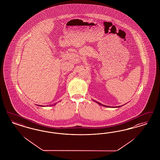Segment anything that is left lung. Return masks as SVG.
<instances>
[{
    "label": "left lung",
    "instance_id": "obj_1",
    "mask_svg": "<svg viewBox=\"0 0 160 160\" xmlns=\"http://www.w3.org/2000/svg\"><path fill=\"white\" fill-rule=\"evenodd\" d=\"M94 102H95L96 103H98L99 105H100V106H104V107H108V108H119V107H121V106H116V107H110V106H106V105H103V104H101L99 102H97V101H96V100H93Z\"/></svg>",
    "mask_w": 160,
    "mask_h": 160
}]
</instances>
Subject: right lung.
I'll return each instance as SVG.
<instances>
[{
    "mask_svg": "<svg viewBox=\"0 0 160 160\" xmlns=\"http://www.w3.org/2000/svg\"><path fill=\"white\" fill-rule=\"evenodd\" d=\"M57 104V103H55V104H54V105H50V106H53V105H55ZM39 106H40V105H39Z\"/></svg>",
    "mask_w": 160,
    "mask_h": 160,
    "instance_id": "add662e5",
    "label": "right lung"
}]
</instances>
